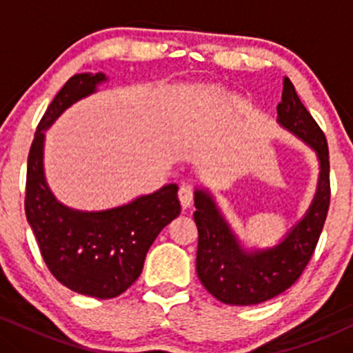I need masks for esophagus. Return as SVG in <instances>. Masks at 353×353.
<instances>
[{
    "label": "esophagus",
    "instance_id": "1",
    "mask_svg": "<svg viewBox=\"0 0 353 353\" xmlns=\"http://www.w3.org/2000/svg\"><path fill=\"white\" fill-rule=\"evenodd\" d=\"M179 201H181V205L184 209L190 208V204H192L194 201V189L190 184H182L179 188Z\"/></svg>",
    "mask_w": 353,
    "mask_h": 353
}]
</instances>
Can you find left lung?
I'll return each instance as SVG.
<instances>
[{
    "instance_id": "left-lung-1",
    "label": "left lung",
    "mask_w": 353,
    "mask_h": 353,
    "mask_svg": "<svg viewBox=\"0 0 353 353\" xmlns=\"http://www.w3.org/2000/svg\"><path fill=\"white\" fill-rule=\"evenodd\" d=\"M277 123L305 143L319 161V181L309 209L270 247L247 245L204 185L194 190L197 242L196 270L202 285L229 305H255L277 297L309 264L330 204L329 148L322 129L307 111L289 78L283 79Z\"/></svg>"
}]
</instances>
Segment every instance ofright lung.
<instances>
[{
	"label": "right lung",
	"mask_w": 353,
	"mask_h": 353,
	"mask_svg": "<svg viewBox=\"0 0 353 353\" xmlns=\"http://www.w3.org/2000/svg\"><path fill=\"white\" fill-rule=\"evenodd\" d=\"M103 72L74 74L54 96L38 124L28 156L24 210L48 269L74 292L112 299L143 272L149 247L181 214L177 184L103 210L74 209L56 199L44 176L46 131L78 101L98 92Z\"/></svg>",
	"instance_id": "1"
}]
</instances>
